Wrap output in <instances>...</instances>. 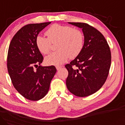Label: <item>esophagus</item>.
<instances>
[{"mask_svg":"<svg viewBox=\"0 0 125 125\" xmlns=\"http://www.w3.org/2000/svg\"><path fill=\"white\" fill-rule=\"evenodd\" d=\"M61 68H62V66H56V68H57V70H60Z\"/></svg>","mask_w":125,"mask_h":125,"instance_id":"esophagus-1","label":"esophagus"}]
</instances>
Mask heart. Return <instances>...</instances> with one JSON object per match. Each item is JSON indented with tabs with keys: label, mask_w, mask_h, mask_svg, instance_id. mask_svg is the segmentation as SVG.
Instances as JSON below:
<instances>
[{
	"label": "heart",
	"mask_w": 125,
	"mask_h": 125,
	"mask_svg": "<svg viewBox=\"0 0 125 125\" xmlns=\"http://www.w3.org/2000/svg\"><path fill=\"white\" fill-rule=\"evenodd\" d=\"M47 38L38 36L36 45L39 51L47 54L51 49V43L57 42V51L51 53L45 58L48 65H60L67 61L68 57L74 58L79 55L84 44V37L80 31L71 26L60 24L51 25L45 32Z\"/></svg>",
	"instance_id": "1"
}]
</instances>
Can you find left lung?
Returning <instances> with one entry per match:
<instances>
[{
  "mask_svg": "<svg viewBox=\"0 0 125 125\" xmlns=\"http://www.w3.org/2000/svg\"><path fill=\"white\" fill-rule=\"evenodd\" d=\"M82 29L84 42L81 52L65 65L68 71L66 85L75 96L86 97L104 84L111 64L110 48L104 36L87 23L68 22Z\"/></svg>",
  "mask_w": 125,
  "mask_h": 125,
  "instance_id": "obj_1",
  "label": "left lung"
}]
</instances>
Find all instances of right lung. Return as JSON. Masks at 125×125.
<instances>
[{
  "instance_id": "obj_1",
  "label": "right lung",
  "mask_w": 125,
  "mask_h": 125,
  "mask_svg": "<svg viewBox=\"0 0 125 125\" xmlns=\"http://www.w3.org/2000/svg\"><path fill=\"white\" fill-rule=\"evenodd\" d=\"M50 23L25 25L16 32L9 45L7 59L9 76L15 89L30 100H39L47 94L57 71L54 65H41L44 58L36 45L39 33ZM33 66L37 67L36 69Z\"/></svg>"
}]
</instances>
